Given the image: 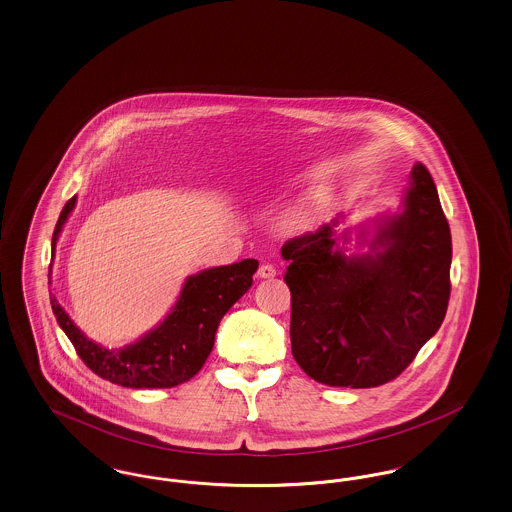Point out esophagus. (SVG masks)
<instances>
[{"mask_svg": "<svg viewBox=\"0 0 512 512\" xmlns=\"http://www.w3.org/2000/svg\"><path fill=\"white\" fill-rule=\"evenodd\" d=\"M276 276V268L272 267V265H261L259 270H257V278H274Z\"/></svg>", "mask_w": 512, "mask_h": 512, "instance_id": "1", "label": "esophagus"}]
</instances>
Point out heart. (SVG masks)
I'll use <instances>...</instances> for the list:
<instances>
[{
    "instance_id": "1",
    "label": "heart",
    "mask_w": 512,
    "mask_h": 512,
    "mask_svg": "<svg viewBox=\"0 0 512 512\" xmlns=\"http://www.w3.org/2000/svg\"><path fill=\"white\" fill-rule=\"evenodd\" d=\"M320 211V199H318L317 195H311V197H307V199H303L295 209L292 211V224L295 228H305V226H309L315 217H317V213Z\"/></svg>"
}]
</instances>
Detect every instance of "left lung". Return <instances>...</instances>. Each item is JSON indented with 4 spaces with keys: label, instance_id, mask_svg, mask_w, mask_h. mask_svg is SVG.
Returning <instances> with one entry per match:
<instances>
[{
    "label": "left lung",
    "instance_id": "1",
    "mask_svg": "<svg viewBox=\"0 0 512 512\" xmlns=\"http://www.w3.org/2000/svg\"><path fill=\"white\" fill-rule=\"evenodd\" d=\"M338 224L282 245L293 359L320 384L376 388L413 363L445 318L451 230L422 163L411 171L403 213L378 226L370 253L347 257Z\"/></svg>",
    "mask_w": 512,
    "mask_h": 512
}]
</instances>
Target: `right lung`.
<instances>
[{
  "label": "right lung",
  "instance_id": "right-lung-1",
  "mask_svg": "<svg viewBox=\"0 0 512 512\" xmlns=\"http://www.w3.org/2000/svg\"><path fill=\"white\" fill-rule=\"evenodd\" d=\"M74 203L76 197H71L55 224L51 238L53 253ZM257 268L259 261L244 259L234 265L207 268L188 276L167 318L136 343L122 349H105L86 338L53 293H49V301L53 315L73 343L78 357L99 378L136 390L174 388L194 378L205 365L215 345L220 318L251 288Z\"/></svg>",
  "mask_w": 512,
  "mask_h": 512
}]
</instances>
